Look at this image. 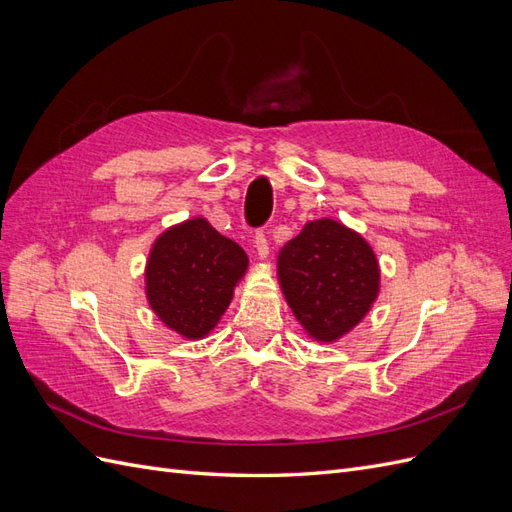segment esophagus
Segmentation results:
<instances>
[{"label":"esophagus","instance_id":"34e87169","mask_svg":"<svg viewBox=\"0 0 512 512\" xmlns=\"http://www.w3.org/2000/svg\"><path fill=\"white\" fill-rule=\"evenodd\" d=\"M254 247H256V254L260 260H265L269 256V241H267L265 228H258L254 232Z\"/></svg>","mask_w":512,"mask_h":512}]
</instances>
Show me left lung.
Segmentation results:
<instances>
[{"mask_svg":"<svg viewBox=\"0 0 512 512\" xmlns=\"http://www.w3.org/2000/svg\"><path fill=\"white\" fill-rule=\"evenodd\" d=\"M277 269L292 314L320 342L348 333L378 297L374 252L333 220L309 222L284 245Z\"/></svg>","mask_w":512,"mask_h":512,"instance_id":"obj_1","label":"left lung"}]
</instances>
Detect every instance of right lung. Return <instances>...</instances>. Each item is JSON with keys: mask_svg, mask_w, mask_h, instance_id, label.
Segmentation results:
<instances>
[{"mask_svg": "<svg viewBox=\"0 0 512 512\" xmlns=\"http://www.w3.org/2000/svg\"><path fill=\"white\" fill-rule=\"evenodd\" d=\"M247 269L241 247L196 218L166 230L151 247L147 299L160 320L188 339L207 335Z\"/></svg>", "mask_w": 512, "mask_h": 512, "instance_id": "1", "label": "right lung"}]
</instances>
